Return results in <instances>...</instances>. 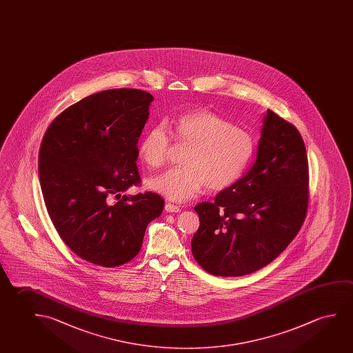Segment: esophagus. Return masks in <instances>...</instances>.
I'll return each mask as SVG.
<instances>
[{
	"label": "esophagus",
	"instance_id": "34e87169",
	"mask_svg": "<svg viewBox=\"0 0 353 353\" xmlns=\"http://www.w3.org/2000/svg\"><path fill=\"white\" fill-rule=\"evenodd\" d=\"M165 210L168 212H181V208L177 205H174V204H171V203H166V205H165Z\"/></svg>",
	"mask_w": 353,
	"mask_h": 353
}]
</instances>
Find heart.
Instances as JSON below:
<instances>
[{"mask_svg":"<svg viewBox=\"0 0 353 353\" xmlns=\"http://www.w3.org/2000/svg\"><path fill=\"white\" fill-rule=\"evenodd\" d=\"M168 125L174 141L188 145L181 160L183 166L149 181V187L168 201H190L204 185L209 190L226 188L242 174L254 154V138L248 130L209 110L185 112ZM170 147L166 127L154 125L141 139L139 155L148 166L160 168Z\"/></svg>","mask_w":353,"mask_h":353,"instance_id":"b5f03b06","label":"heart"}]
</instances>
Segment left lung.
I'll return each mask as SVG.
<instances>
[{
    "mask_svg": "<svg viewBox=\"0 0 353 353\" xmlns=\"http://www.w3.org/2000/svg\"><path fill=\"white\" fill-rule=\"evenodd\" d=\"M308 159L299 130L268 110L256 159L212 203L194 206L196 263L215 276H243L272 263L299 234L308 209Z\"/></svg>",
    "mask_w": 353,
    "mask_h": 353,
    "instance_id": "left-lung-1",
    "label": "left lung"
}]
</instances>
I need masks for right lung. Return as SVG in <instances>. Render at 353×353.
<instances>
[{"label":"right lung","mask_w":353,"mask_h":353,"mask_svg":"<svg viewBox=\"0 0 353 353\" xmlns=\"http://www.w3.org/2000/svg\"><path fill=\"white\" fill-rule=\"evenodd\" d=\"M152 100L139 89L92 94L61 112L41 141L39 179L50 219L62 241L92 264L132 261L148 225L163 212L157 193L122 194L141 182L137 144Z\"/></svg>","instance_id":"right-lung-1"}]
</instances>
